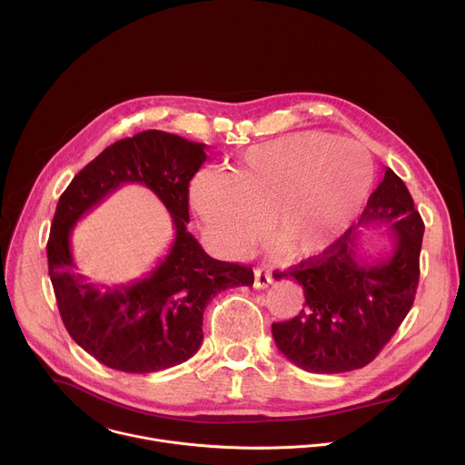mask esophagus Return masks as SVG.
<instances>
[{
    "instance_id": "1",
    "label": "esophagus",
    "mask_w": 465,
    "mask_h": 465,
    "mask_svg": "<svg viewBox=\"0 0 465 465\" xmlns=\"http://www.w3.org/2000/svg\"><path fill=\"white\" fill-rule=\"evenodd\" d=\"M272 283V271L267 267H259L253 271V285L257 289H264Z\"/></svg>"
}]
</instances>
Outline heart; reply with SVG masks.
<instances>
[{
	"instance_id": "obj_1",
	"label": "heart",
	"mask_w": 465,
	"mask_h": 465,
	"mask_svg": "<svg viewBox=\"0 0 465 465\" xmlns=\"http://www.w3.org/2000/svg\"><path fill=\"white\" fill-rule=\"evenodd\" d=\"M373 176L368 151L325 132H294L248 149L232 174L201 171L191 203L212 237L232 253L261 232L283 257L335 242L364 208Z\"/></svg>"
}]
</instances>
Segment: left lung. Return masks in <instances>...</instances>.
I'll return each mask as SVG.
<instances>
[{
  "label": "left lung",
  "mask_w": 465,
  "mask_h": 465,
  "mask_svg": "<svg viewBox=\"0 0 465 465\" xmlns=\"http://www.w3.org/2000/svg\"><path fill=\"white\" fill-rule=\"evenodd\" d=\"M359 224H390L391 253L375 261L357 255L361 233L351 226L322 255L274 272L276 280L292 278L303 287V309L292 320L272 323V337L278 350L305 371L364 368L414 303L425 224L405 182L391 169L368 198Z\"/></svg>",
  "instance_id": "left-lung-1"
}]
</instances>
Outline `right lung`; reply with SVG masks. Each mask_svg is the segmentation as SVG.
<instances>
[{
	"label": "right lung",
	"mask_w": 465,
	"mask_h": 465,
	"mask_svg": "<svg viewBox=\"0 0 465 465\" xmlns=\"http://www.w3.org/2000/svg\"><path fill=\"white\" fill-rule=\"evenodd\" d=\"M206 145L143 130L106 147L60 194L47 241V267L62 322L101 364L153 373L193 357L203 344L206 305L223 291L253 283L252 267L210 257L187 232L189 182L206 162ZM123 183L147 184L173 217L168 255L145 279L97 288L76 272L71 230Z\"/></svg>",
	"instance_id": "1"
}]
</instances>
